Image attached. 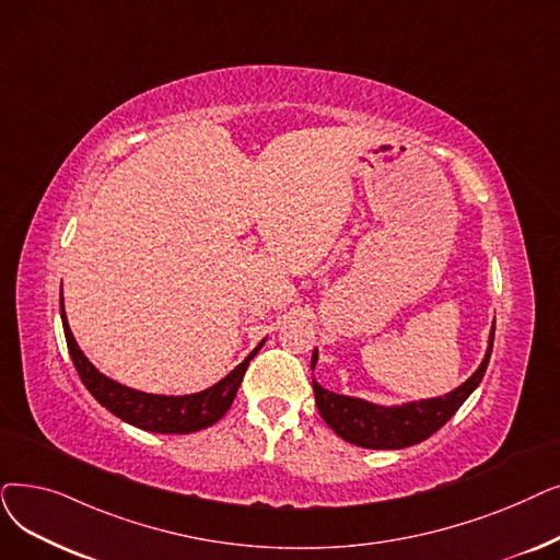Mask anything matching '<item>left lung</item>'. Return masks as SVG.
<instances>
[{"label":"left lung","instance_id":"1","mask_svg":"<svg viewBox=\"0 0 560 560\" xmlns=\"http://www.w3.org/2000/svg\"><path fill=\"white\" fill-rule=\"evenodd\" d=\"M492 346H494V327L490 331L488 352H485V359L480 361L478 371L465 384H459L455 392L446 396L384 407L361 398H350V396L327 392V388H323L313 380L315 405H318V411L325 419V423L340 436V440H346L354 446L375 448V451H394V448L415 446L440 430L462 407V402L474 394V388L480 384L485 371H488ZM315 361H318V350H313L311 369L315 366Z\"/></svg>","mask_w":560,"mask_h":560}]
</instances>
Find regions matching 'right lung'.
Returning <instances> with one entry per match:
<instances>
[{
	"mask_svg": "<svg viewBox=\"0 0 560 560\" xmlns=\"http://www.w3.org/2000/svg\"><path fill=\"white\" fill-rule=\"evenodd\" d=\"M61 302V323H63V334H66V343L72 363H75L78 375L89 388V394L98 400L105 409H109L114 417L120 421H126L135 428L149 430V432H160V434H189L203 430L212 423L220 421L229 407L233 405V398L237 394V386L245 377V371L249 366V361L258 354L265 340L252 350V354L235 366L224 380L212 384L206 392L199 394H189V396H155V394H143L137 392V388L124 386L107 375H103L93 363L84 357L80 350L75 336H72L68 320H66V311H63V293L59 298Z\"/></svg>",
	"mask_w": 560,
	"mask_h": 560,
	"instance_id": "add662e5",
	"label": "right lung"
}]
</instances>
